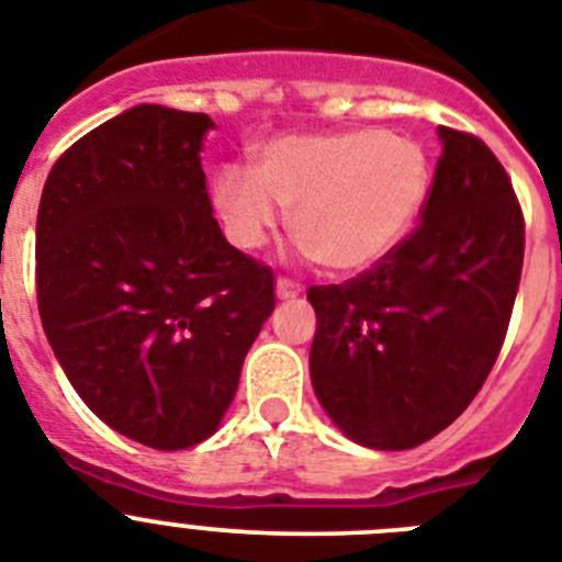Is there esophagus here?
<instances>
[{
	"label": "esophagus",
	"mask_w": 562,
	"mask_h": 562,
	"mask_svg": "<svg viewBox=\"0 0 562 562\" xmlns=\"http://www.w3.org/2000/svg\"><path fill=\"white\" fill-rule=\"evenodd\" d=\"M300 294H303L300 282L289 280V277H280V280H277V296H280V300H294V296Z\"/></svg>",
	"instance_id": "obj_1"
}]
</instances>
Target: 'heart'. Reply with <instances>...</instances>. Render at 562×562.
<instances>
[{"instance_id": "1", "label": "heart", "mask_w": 562, "mask_h": 562, "mask_svg": "<svg viewBox=\"0 0 562 562\" xmlns=\"http://www.w3.org/2000/svg\"><path fill=\"white\" fill-rule=\"evenodd\" d=\"M431 150L391 131L282 134L257 148V171L231 162L214 177V205L239 248L266 245L280 209L291 237L337 277L371 271L423 216Z\"/></svg>"}]
</instances>
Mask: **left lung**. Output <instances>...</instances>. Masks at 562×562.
<instances>
[{"label": "left lung", "mask_w": 562, "mask_h": 562, "mask_svg": "<svg viewBox=\"0 0 562 562\" xmlns=\"http://www.w3.org/2000/svg\"><path fill=\"white\" fill-rule=\"evenodd\" d=\"M423 223L342 285H311V383L346 437L414 449L451 426L497 360L520 285L526 223L474 134L440 125Z\"/></svg>", "instance_id": "obj_1"}]
</instances>
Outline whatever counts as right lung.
<instances>
[{
    "mask_svg": "<svg viewBox=\"0 0 562 562\" xmlns=\"http://www.w3.org/2000/svg\"><path fill=\"white\" fill-rule=\"evenodd\" d=\"M209 113L136 105L70 145L36 216V303L56 360L113 431L159 451L216 431L273 271L214 220Z\"/></svg>",
    "mask_w": 562,
    "mask_h": 562,
    "instance_id": "obj_1",
    "label": "right lung"
}]
</instances>
